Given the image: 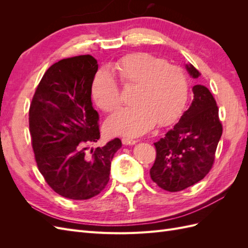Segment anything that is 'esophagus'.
I'll use <instances>...</instances> for the list:
<instances>
[{
  "mask_svg": "<svg viewBox=\"0 0 248 248\" xmlns=\"http://www.w3.org/2000/svg\"><path fill=\"white\" fill-rule=\"evenodd\" d=\"M122 142H123V145H125V146H132V145H136L138 140H132V139H128V138H123Z\"/></svg>",
  "mask_w": 248,
  "mask_h": 248,
  "instance_id": "1",
  "label": "esophagus"
}]
</instances>
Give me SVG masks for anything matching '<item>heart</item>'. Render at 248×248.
<instances>
[{
  "label": "heart",
  "instance_id": "obj_1",
  "mask_svg": "<svg viewBox=\"0 0 248 248\" xmlns=\"http://www.w3.org/2000/svg\"><path fill=\"white\" fill-rule=\"evenodd\" d=\"M111 71L124 87H134L131 99L136 102L108 119L106 129L111 136L139 137L156 122L168 125L181 114L188 96V81L180 67L146 52H137L112 64ZM92 97L104 111L115 110L121 104L119 85L109 72L96 74Z\"/></svg>",
  "mask_w": 248,
  "mask_h": 248
}]
</instances>
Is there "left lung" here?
I'll list each match as a JSON object with an SVG mask.
<instances>
[{"label":"left lung","instance_id":"left-lung-1","mask_svg":"<svg viewBox=\"0 0 248 248\" xmlns=\"http://www.w3.org/2000/svg\"><path fill=\"white\" fill-rule=\"evenodd\" d=\"M185 68L192 78L201 73L191 64ZM193 99L188 109L166 136L154 142L156 159L150 176L160 188L176 192L201 181L211 170L222 134L218 108L209 89L192 87Z\"/></svg>","mask_w":248,"mask_h":248}]
</instances>
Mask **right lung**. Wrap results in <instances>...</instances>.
<instances>
[{"mask_svg":"<svg viewBox=\"0 0 248 248\" xmlns=\"http://www.w3.org/2000/svg\"><path fill=\"white\" fill-rule=\"evenodd\" d=\"M98 70L92 56L64 59L44 73L32 99L29 127L39 171L60 196L88 200L109 180L110 163L122 147L115 139L87 153L100 139L99 116L91 101Z\"/></svg>","mask_w":248,"mask_h":248,"instance_id":"1","label":"right lung"}]
</instances>
